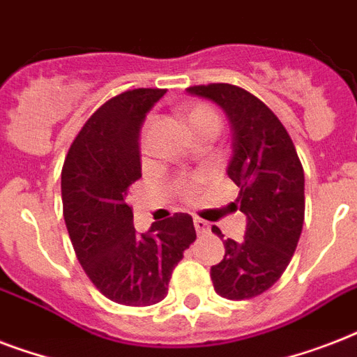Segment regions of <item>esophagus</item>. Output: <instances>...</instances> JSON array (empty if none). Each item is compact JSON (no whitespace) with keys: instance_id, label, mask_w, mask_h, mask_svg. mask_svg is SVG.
<instances>
[{"instance_id":"obj_1","label":"esophagus","mask_w":357,"mask_h":357,"mask_svg":"<svg viewBox=\"0 0 357 357\" xmlns=\"http://www.w3.org/2000/svg\"><path fill=\"white\" fill-rule=\"evenodd\" d=\"M195 228H196V231H198V234L204 235V234H207V231H209V224H207L206 220H202V218H195Z\"/></svg>"}]
</instances>
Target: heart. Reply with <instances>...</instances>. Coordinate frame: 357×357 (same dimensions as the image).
Wrapping results in <instances>:
<instances>
[{"instance_id": "heart-1", "label": "heart", "mask_w": 357, "mask_h": 357, "mask_svg": "<svg viewBox=\"0 0 357 357\" xmlns=\"http://www.w3.org/2000/svg\"><path fill=\"white\" fill-rule=\"evenodd\" d=\"M185 119H187V123H189L192 131H198V129L204 128L218 129V123H220L218 122V114L211 107H207L206 103H192V105H189V107L185 109ZM146 135H148V123H144L142 129H140L139 140L142 150H144L146 146ZM174 190L181 196V200H195V196L200 190V179L190 178V176H181V178L174 181Z\"/></svg>"}]
</instances>
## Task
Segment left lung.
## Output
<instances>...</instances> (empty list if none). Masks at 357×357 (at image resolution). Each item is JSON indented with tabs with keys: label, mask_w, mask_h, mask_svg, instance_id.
<instances>
[{
	"label": "left lung",
	"mask_w": 357,
	"mask_h": 357,
	"mask_svg": "<svg viewBox=\"0 0 357 357\" xmlns=\"http://www.w3.org/2000/svg\"><path fill=\"white\" fill-rule=\"evenodd\" d=\"M228 114L234 157L228 176L238 187L235 209L246 215L243 241H224V259L211 266L213 287L222 298L250 300L282 278L304 226V168L276 114L237 85L209 83L187 89ZM213 234L224 237L217 226Z\"/></svg>",
	"instance_id": "8db88e82"
}]
</instances>
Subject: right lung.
Masks as SVG:
<instances>
[{"label": "right lung", "mask_w": 357, "mask_h": 357, "mask_svg": "<svg viewBox=\"0 0 357 357\" xmlns=\"http://www.w3.org/2000/svg\"><path fill=\"white\" fill-rule=\"evenodd\" d=\"M165 92L133 89L107 100L81 128L61 174L64 222L83 271L103 296L131 307L167 296L174 266L196 241L187 213L137 234L126 204L142 178L140 123Z\"/></svg>", "instance_id": "add662e5"}]
</instances>
